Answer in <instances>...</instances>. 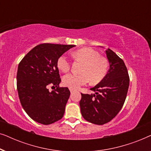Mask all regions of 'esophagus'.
Returning <instances> with one entry per match:
<instances>
[{"label": "esophagus", "instance_id": "1", "mask_svg": "<svg viewBox=\"0 0 151 151\" xmlns=\"http://www.w3.org/2000/svg\"><path fill=\"white\" fill-rule=\"evenodd\" d=\"M69 90H70V92H71V93H73L74 91H75V90L73 89V88H69Z\"/></svg>", "mask_w": 151, "mask_h": 151}]
</instances>
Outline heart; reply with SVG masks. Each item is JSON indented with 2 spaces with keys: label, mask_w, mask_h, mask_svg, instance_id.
Instances as JSON below:
<instances>
[{
  "label": "heart",
  "mask_w": 151,
  "mask_h": 151,
  "mask_svg": "<svg viewBox=\"0 0 151 151\" xmlns=\"http://www.w3.org/2000/svg\"><path fill=\"white\" fill-rule=\"evenodd\" d=\"M75 58L83 62L80 73H69L64 76V85L76 89L85 85L91 80L93 84L98 83L106 76L108 69V62L101 57L100 53L91 48H83L73 53ZM57 66L61 71L66 73L71 68V61L66 54L59 57Z\"/></svg>",
  "instance_id": "heart-1"
}]
</instances>
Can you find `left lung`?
Masks as SVG:
<instances>
[{"instance_id": "1", "label": "left lung", "mask_w": 151, "mask_h": 151, "mask_svg": "<svg viewBox=\"0 0 151 151\" xmlns=\"http://www.w3.org/2000/svg\"><path fill=\"white\" fill-rule=\"evenodd\" d=\"M109 69L99 83L90 88L93 94H82L80 101L82 117L98 125L104 124L116 116L125 102L129 76L124 63L116 53L106 50Z\"/></svg>"}]
</instances>
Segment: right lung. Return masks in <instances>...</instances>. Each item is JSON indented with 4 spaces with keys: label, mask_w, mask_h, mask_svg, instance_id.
<instances>
[{
    "label": "right lung",
    "mask_w": 151,
    "mask_h": 151,
    "mask_svg": "<svg viewBox=\"0 0 151 151\" xmlns=\"http://www.w3.org/2000/svg\"><path fill=\"white\" fill-rule=\"evenodd\" d=\"M73 47L49 43L37 45L18 65L16 78L20 103L37 122L48 125L63 117L70 91L67 87H59L61 80L57 61ZM49 85L57 88L50 92Z\"/></svg>",
    "instance_id": "1"
}]
</instances>
